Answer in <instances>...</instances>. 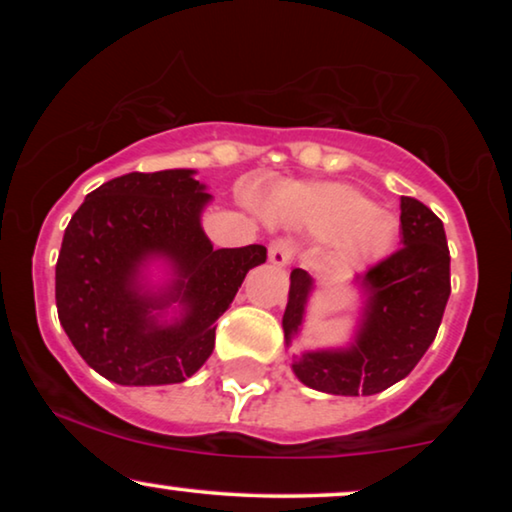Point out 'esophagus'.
<instances>
[{
  "mask_svg": "<svg viewBox=\"0 0 512 512\" xmlns=\"http://www.w3.org/2000/svg\"><path fill=\"white\" fill-rule=\"evenodd\" d=\"M291 256H293L291 244L286 242V240H275V242L270 244V249H268V261H270L272 265H277V268H284V265H289V263H291Z\"/></svg>",
  "mask_w": 512,
  "mask_h": 512,
  "instance_id": "34e87169",
  "label": "esophagus"
}]
</instances>
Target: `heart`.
Wrapping results in <instances>:
<instances>
[{
	"instance_id": "b5f03b06",
	"label": "heart",
	"mask_w": 512,
	"mask_h": 512,
	"mask_svg": "<svg viewBox=\"0 0 512 512\" xmlns=\"http://www.w3.org/2000/svg\"><path fill=\"white\" fill-rule=\"evenodd\" d=\"M265 212L277 226L332 240L335 258L349 268H368L387 258L398 242L394 214L375 209L354 186L338 181L277 186L265 200Z\"/></svg>"
}]
</instances>
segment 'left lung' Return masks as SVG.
<instances>
[{
    "label": "left lung",
    "mask_w": 512,
    "mask_h": 512,
    "mask_svg": "<svg viewBox=\"0 0 512 512\" xmlns=\"http://www.w3.org/2000/svg\"><path fill=\"white\" fill-rule=\"evenodd\" d=\"M403 247L356 277L361 310L345 347L293 354L291 370L305 387L333 396H373L401 382L436 338L450 298V251L443 221L415 198H401ZM314 279L291 272L282 328L286 347L300 335Z\"/></svg>",
    "instance_id": "left-lung-1"
}]
</instances>
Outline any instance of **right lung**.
I'll return each mask as SVG.
<instances>
[{"mask_svg":"<svg viewBox=\"0 0 512 512\" xmlns=\"http://www.w3.org/2000/svg\"><path fill=\"white\" fill-rule=\"evenodd\" d=\"M209 202L195 170H163L111 179L76 209L55 265V303L95 373L160 387L209 359L216 319L268 256L263 244L214 249L202 230Z\"/></svg>","mask_w":512,"mask_h":512,"instance_id":"1","label":"right lung"}]
</instances>
